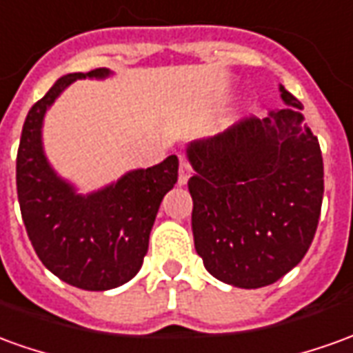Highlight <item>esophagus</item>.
<instances>
[{
    "label": "esophagus",
    "instance_id": "34e87169",
    "mask_svg": "<svg viewBox=\"0 0 353 353\" xmlns=\"http://www.w3.org/2000/svg\"><path fill=\"white\" fill-rule=\"evenodd\" d=\"M189 177H191V166L185 160V157H179V177H177V183L185 185L189 181Z\"/></svg>",
    "mask_w": 353,
    "mask_h": 353
}]
</instances>
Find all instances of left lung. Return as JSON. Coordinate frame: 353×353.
<instances>
[{
    "instance_id": "1",
    "label": "left lung",
    "mask_w": 353,
    "mask_h": 353,
    "mask_svg": "<svg viewBox=\"0 0 353 353\" xmlns=\"http://www.w3.org/2000/svg\"><path fill=\"white\" fill-rule=\"evenodd\" d=\"M287 107L248 118L187 145L194 174L196 254L216 279L239 288L279 281L302 262L319 223L323 159L302 103L279 85Z\"/></svg>"
}]
</instances>
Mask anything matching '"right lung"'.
Returning <instances> with one entry per match:
<instances>
[{
	"label": "right lung",
	"instance_id": "obj_1",
	"mask_svg": "<svg viewBox=\"0 0 353 353\" xmlns=\"http://www.w3.org/2000/svg\"><path fill=\"white\" fill-rule=\"evenodd\" d=\"M97 68L59 78L30 108L17 154V193L34 250L53 275L83 290H110L134 279L164 194L176 185V154L152 168L125 172L88 194L61 177L43 151V118L76 80H105Z\"/></svg>",
	"mask_w": 353,
	"mask_h": 353
}]
</instances>
